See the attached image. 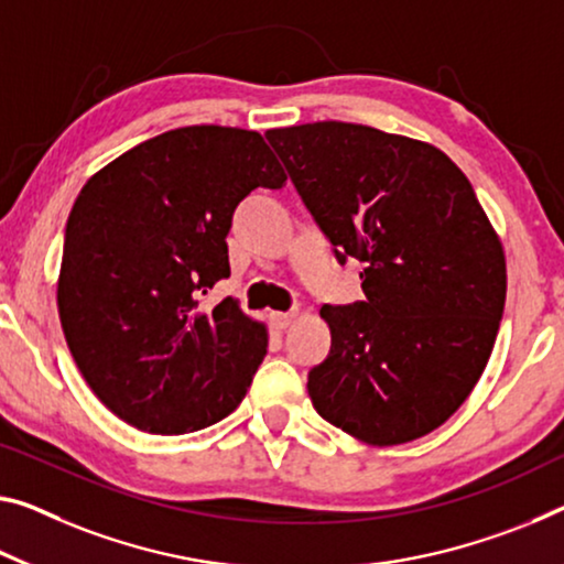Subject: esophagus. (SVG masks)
Instances as JSON below:
<instances>
[{
    "mask_svg": "<svg viewBox=\"0 0 564 564\" xmlns=\"http://www.w3.org/2000/svg\"><path fill=\"white\" fill-rule=\"evenodd\" d=\"M294 317H297L294 312H272V323H274V327H280V330L290 327Z\"/></svg>",
    "mask_w": 564,
    "mask_h": 564,
    "instance_id": "esophagus-1",
    "label": "esophagus"
}]
</instances>
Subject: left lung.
Masks as SVG:
<instances>
[{
	"instance_id": "8db88e82",
	"label": "left lung",
	"mask_w": 564,
	"mask_h": 564,
	"mask_svg": "<svg viewBox=\"0 0 564 564\" xmlns=\"http://www.w3.org/2000/svg\"><path fill=\"white\" fill-rule=\"evenodd\" d=\"M337 262L366 300L325 305L315 411L372 446L421 438L469 398L497 340L507 262L469 178L444 151L323 120L267 131Z\"/></svg>"
}]
</instances>
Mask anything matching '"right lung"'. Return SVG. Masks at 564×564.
<instances>
[{"instance_id": "1", "label": "right lung", "mask_w": 564, "mask_h": 564, "mask_svg": "<svg viewBox=\"0 0 564 564\" xmlns=\"http://www.w3.org/2000/svg\"><path fill=\"white\" fill-rule=\"evenodd\" d=\"M284 181L259 133L188 126L138 143L83 186L57 310L77 368L118 419L173 436L241 403L267 330L231 297L206 307L204 294L229 276L241 198Z\"/></svg>"}]
</instances>
